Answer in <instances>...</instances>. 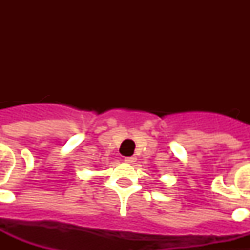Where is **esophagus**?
<instances>
[{
    "label": "esophagus",
    "instance_id": "34e87169",
    "mask_svg": "<svg viewBox=\"0 0 250 250\" xmlns=\"http://www.w3.org/2000/svg\"><path fill=\"white\" fill-rule=\"evenodd\" d=\"M125 161L129 163V164H132L134 161H136V158L135 156H126V158H125Z\"/></svg>",
    "mask_w": 250,
    "mask_h": 250
}]
</instances>
